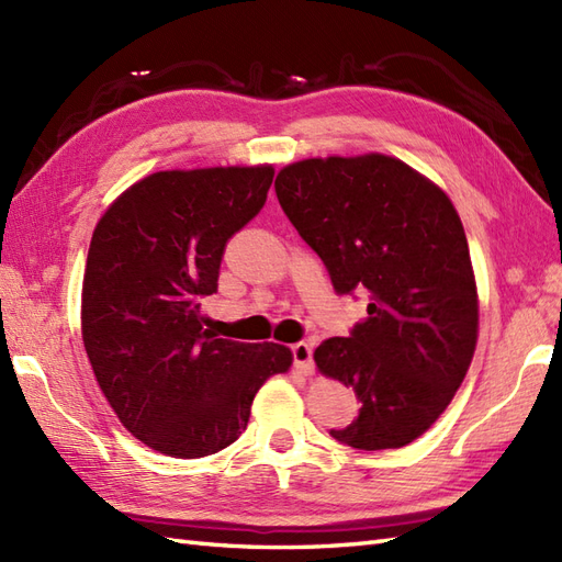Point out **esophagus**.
Wrapping results in <instances>:
<instances>
[{"mask_svg":"<svg viewBox=\"0 0 562 562\" xmlns=\"http://www.w3.org/2000/svg\"><path fill=\"white\" fill-rule=\"evenodd\" d=\"M293 352V364L300 369L303 374H312L314 372V360H312V346L305 344V340H300L291 348Z\"/></svg>","mask_w":562,"mask_h":562,"instance_id":"obj_1","label":"esophagus"}]
</instances>
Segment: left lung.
<instances>
[{"label": "left lung", "instance_id": "left-lung-1", "mask_svg": "<svg viewBox=\"0 0 562 562\" xmlns=\"http://www.w3.org/2000/svg\"><path fill=\"white\" fill-rule=\"evenodd\" d=\"M273 188L334 291L369 297L348 338L314 350L322 372L360 403L348 427L328 434L360 450L413 443L453 401L476 344V285L456 207L384 155L297 161Z\"/></svg>", "mask_w": 562, "mask_h": 562}]
</instances>
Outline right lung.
<instances>
[{
  "mask_svg": "<svg viewBox=\"0 0 562 562\" xmlns=\"http://www.w3.org/2000/svg\"><path fill=\"white\" fill-rule=\"evenodd\" d=\"M271 167L159 171L94 228L83 344L98 384L135 439L204 458L248 427L255 393L291 367L279 344H238L202 326L228 238L265 207Z\"/></svg>",
  "mask_w": 562,
  "mask_h": 562,
  "instance_id": "1",
  "label": "right lung"
}]
</instances>
